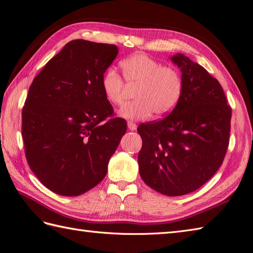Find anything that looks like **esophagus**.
Listing matches in <instances>:
<instances>
[{"label": "esophagus", "mask_w": 253, "mask_h": 253, "mask_svg": "<svg viewBox=\"0 0 253 253\" xmlns=\"http://www.w3.org/2000/svg\"><path fill=\"white\" fill-rule=\"evenodd\" d=\"M127 127L129 131H135V129L137 128V125L134 124L133 121H127Z\"/></svg>", "instance_id": "1"}]
</instances>
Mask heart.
Instances as JSON below:
<instances>
[{"instance_id": "1", "label": "heart", "mask_w": 253, "mask_h": 253, "mask_svg": "<svg viewBox=\"0 0 253 253\" xmlns=\"http://www.w3.org/2000/svg\"><path fill=\"white\" fill-rule=\"evenodd\" d=\"M124 79L113 67L101 77V89L106 101L122 105L128 87L134 88L136 100L120 111L122 117L142 120L155 113L157 117L170 114L178 104L183 93V79L173 66H163L159 61L147 53H135L120 62Z\"/></svg>"}]
</instances>
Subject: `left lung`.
Returning <instances> with one entry per match:
<instances>
[{"label": "left lung", "instance_id": "1", "mask_svg": "<svg viewBox=\"0 0 253 253\" xmlns=\"http://www.w3.org/2000/svg\"><path fill=\"white\" fill-rule=\"evenodd\" d=\"M183 93L164 119L137 127L142 180L157 192L179 196L201 188L223 164L229 145L231 108L219 82L182 53L171 58Z\"/></svg>", "mask_w": 253, "mask_h": 253}]
</instances>
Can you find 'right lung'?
Returning <instances> with one entry per match:
<instances>
[{"label":"right lung","instance_id":"add662e5","mask_svg":"<svg viewBox=\"0 0 253 253\" xmlns=\"http://www.w3.org/2000/svg\"><path fill=\"white\" fill-rule=\"evenodd\" d=\"M118 48L86 40L68 42L38 74L22 111L29 168L43 185L78 196L106 175L126 132L101 89V77Z\"/></svg>","mask_w":253,"mask_h":253}]
</instances>
